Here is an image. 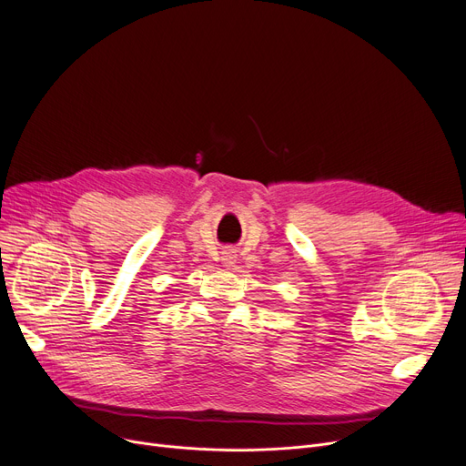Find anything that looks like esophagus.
<instances>
[{"label": "esophagus", "instance_id": "1", "mask_svg": "<svg viewBox=\"0 0 466 466\" xmlns=\"http://www.w3.org/2000/svg\"><path fill=\"white\" fill-rule=\"evenodd\" d=\"M235 259H237V254L233 252V250H228V252H224V256H222V261H224V265H233L235 263Z\"/></svg>", "mask_w": 466, "mask_h": 466}]
</instances>
